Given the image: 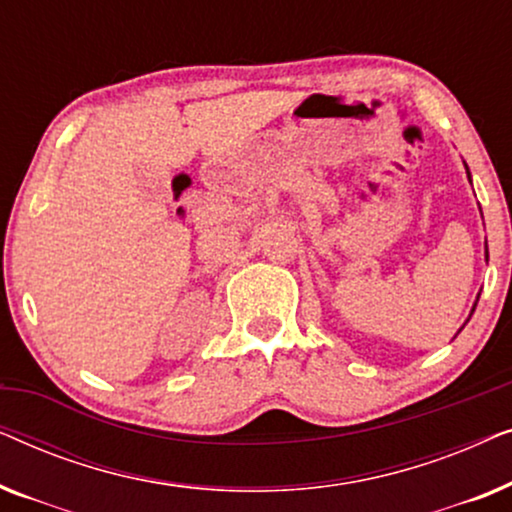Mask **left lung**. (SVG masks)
<instances>
[{
  "mask_svg": "<svg viewBox=\"0 0 512 512\" xmlns=\"http://www.w3.org/2000/svg\"><path fill=\"white\" fill-rule=\"evenodd\" d=\"M466 165V163H464ZM466 177H468V181H471V172H468V167H466ZM485 261H489V251H487V242H485ZM478 300H480V296L478 298H475V303H473V307H471V314L475 312V305H478ZM471 314H468V319H471ZM468 319H466V324H468ZM464 324V326H466ZM464 326H461V328H464ZM461 328H459V331H461Z\"/></svg>",
  "mask_w": 512,
  "mask_h": 512,
  "instance_id": "left-lung-1",
  "label": "left lung"
}]
</instances>
